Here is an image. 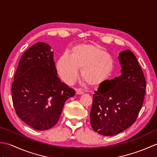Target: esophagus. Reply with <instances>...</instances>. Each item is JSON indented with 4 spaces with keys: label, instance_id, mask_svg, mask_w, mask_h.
Here are the masks:
<instances>
[{
    "label": "esophagus",
    "instance_id": "obj_1",
    "mask_svg": "<svg viewBox=\"0 0 157 157\" xmlns=\"http://www.w3.org/2000/svg\"><path fill=\"white\" fill-rule=\"evenodd\" d=\"M76 93H77V94L80 95V94H84V91L81 90H76Z\"/></svg>",
    "mask_w": 157,
    "mask_h": 157
}]
</instances>
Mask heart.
<instances>
[{"label":"heart","mask_w":157,"mask_h":157,"mask_svg":"<svg viewBox=\"0 0 157 157\" xmlns=\"http://www.w3.org/2000/svg\"><path fill=\"white\" fill-rule=\"evenodd\" d=\"M81 75L86 82L97 86L105 82L114 69V61L106 52L93 44H79L73 47L71 55L63 54L56 63L59 76L65 83L73 84Z\"/></svg>","instance_id":"1"}]
</instances>
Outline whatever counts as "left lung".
<instances>
[{"label": "left lung", "mask_w": 157, "mask_h": 157, "mask_svg": "<svg viewBox=\"0 0 157 157\" xmlns=\"http://www.w3.org/2000/svg\"><path fill=\"white\" fill-rule=\"evenodd\" d=\"M121 75L100 85L93 94L90 114L92 129L99 134L114 136L124 131L138 117L144 102L146 80L134 54L119 53Z\"/></svg>", "instance_id": "1"}]
</instances>
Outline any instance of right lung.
Wrapping results in <instances>:
<instances>
[{
	"label": "right lung",
	"instance_id": "1",
	"mask_svg": "<svg viewBox=\"0 0 157 157\" xmlns=\"http://www.w3.org/2000/svg\"><path fill=\"white\" fill-rule=\"evenodd\" d=\"M51 47L38 42L22 55L12 84V100L19 117L37 130L59 121L65 102L75 94L58 78Z\"/></svg>",
	"mask_w": 157,
	"mask_h": 157
}]
</instances>
